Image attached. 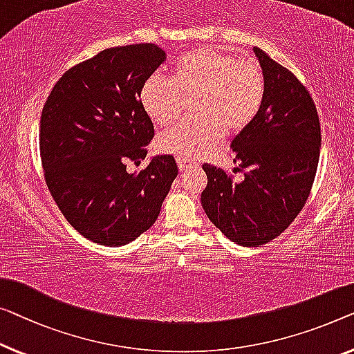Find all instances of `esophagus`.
Returning a JSON list of instances; mask_svg holds the SVG:
<instances>
[{"label": "esophagus", "instance_id": "obj_1", "mask_svg": "<svg viewBox=\"0 0 354 354\" xmlns=\"http://www.w3.org/2000/svg\"><path fill=\"white\" fill-rule=\"evenodd\" d=\"M176 163H178V168L181 171H186L191 167H195L194 162H189V160H184V159H176Z\"/></svg>", "mask_w": 354, "mask_h": 354}]
</instances>
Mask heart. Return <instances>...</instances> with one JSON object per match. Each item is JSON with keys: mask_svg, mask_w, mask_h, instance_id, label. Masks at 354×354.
Instances as JSON below:
<instances>
[{"mask_svg": "<svg viewBox=\"0 0 354 354\" xmlns=\"http://www.w3.org/2000/svg\"><path fill=\"white\" fill-rule=\"evenodd\" d=\"M170 81L160 75L143 84L140 100L145 113L159 127L181 115L183 100L194 98V119L167 130L157 149L184 160L207 154L227 133L245 130L266 97V77L254 60L236 59L218 49L189 50L173 63Z\"/></svg>", "mask_w": 354, "mask_h": 354, "instance_id": "obj_1", "label": "heart"}]
</instances>
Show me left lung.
<instances>
[{"mask_svg": "<svg viewBox=\"0 0 354 354\" xmlns=\"http://www.w3.org/2000/svg\"><path fill=\"white\" fill-rule=\"evenodd\" d=\"M266 97L256 119L232 140L235 162L246 168L232 181L205 163L202 207L229 240L257 246L281 235L307 202L319 160L321 131L315 103L291 71L254 47Z\"/></svg>", "mask_w": 354, "mask_h": 354, "instance_id": "obj_1", "label": "left lung"}]
</instances>
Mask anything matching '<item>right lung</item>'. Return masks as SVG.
<instances>
[{
    "label": "right lung",
    "mask_w": 354,
    "mask_h": 354,
    "mask_svg": "<svg viewBox=\"0 0 354 354\" xmlns=\"http://www.w3.org/2000/svg\"><path fill=\"white\" fill-rule=\"evenodd\" d=\"M165 60L156 44L111 47L63 75L41 115L39 149L47 187L79 234L124 246L159 218L173 179L171 156L145 159L154 125L140 103L143 84Z\"/></svg>",
    "instance_id": "obj_1"
}]
</instances>
